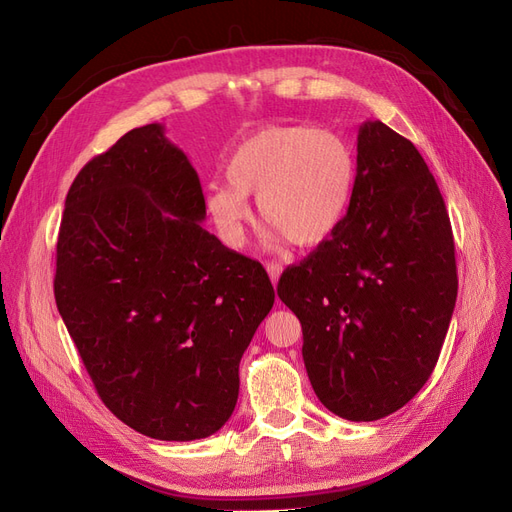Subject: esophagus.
<instances>
[{
  "label": "esophagus",
  "instance_id": "esophagus-1",
  "mask_svg": "<svg viewBox=\"0 0 512 512\" xmlns=\"http://www.w3.org/2000/svg\"><path fill=\"white\" fill-rule=\"evenodd\" d=\"M282 271H284V267L280 265V262H267V273H269V277H271V284H273V286L277 284V280H280Z\"/></svg>",
  "mask_w": 512,
  "mask_h": 512
}]
</instances>
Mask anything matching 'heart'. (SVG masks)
<instances>
[{"label":"heart","instance_id":"b5f03b06","mask_svg":"<svg viewBox=\"0 0 512 512\" xmlns=\"http://www.w3.org/2000/svg\"><path fill=\"white\" fill-rule=\"evenodd\" d=\"M226 179L205 188V209L230 245L243 241L250 220L247 196H256L271 237L309 247L333 235L356 188V153L346 138L327 128L267 126L232 149Z\"/></svg>","mask_w":512,"mask_h":512}]
</instances>
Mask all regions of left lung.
<instances>
[{"label":"left lung","instance_id":"1","mask_svg":"<svg viewBox=\"0 0 512 512\" xmlns=\"http://www.w3.org/2000/svg\"><path fill=\"white\" fill-rule=\"evenodd\" d=\"M280 297L303 329L314 393L346 421H378L423 389L457 301L451 220L418 149L365 121L348 213Z\"/></svg>","mask_w":512,"mask_h":512}]
</instances>
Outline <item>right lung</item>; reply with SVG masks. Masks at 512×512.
<instances>
[{
  "instance_id": "1",
  "label": "right lung",
  "mask_w": 512,
  "mask_h": 512,
  "mask_svg": "<svg viewBox=\"0 0 512 512\" xmlns=\"http://www.w3.org/2000/svg\"><path fill=\"white\" fill-rule=\"evenodd\" d=\"M205 215L188 156L149 123L81 168L59 226V314L104 406L156 440L228 421L275 301L260 262L222 245Z\"/></svg>"
}]
</instances>
